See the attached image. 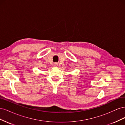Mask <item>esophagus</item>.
Returning <instances> with one entry per match:
<instances>
[{
	"label": "esophagus",
	"mask_w": 125,
	"mask_h": 125,
	"mask_svg": "<svg viewBox=\"0 0 125 125\" xmlns=\"http://www.w3.org/2000/svg\"><path fill=\"white\" fill-rule=\"evenodd\" d=\"M58 63H57V62H55V63H54V66H56V67L57 66H58Z\"/></svg>",
	"instance_id": "obj_1"
}]
</instances>
